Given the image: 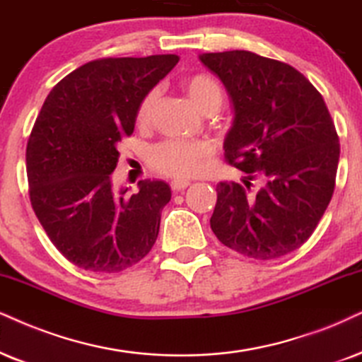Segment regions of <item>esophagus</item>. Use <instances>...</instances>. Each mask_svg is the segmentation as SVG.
<instances>
[{
    "label": "esophagus",
    "instance_id": "obj_1",
    "mask_svg": "<svg viewBox=\"0 0 362 362\" xmlns=\"http://www.w3.org/2000/svg\"><path fill=\"white\" fill-rule=\"evenodd\" d=\"M189 185H190L189 180H172V184H170L173 192L184 190V189H187V187H189Z\"/></svg>",
    "mask_w": 362,
    "mask_h": 362
}]
</instances>
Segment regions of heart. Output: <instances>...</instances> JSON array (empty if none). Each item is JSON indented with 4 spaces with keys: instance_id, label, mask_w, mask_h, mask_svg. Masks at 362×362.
Wrapping results in <instances>:
<instances>
[{
    "instance_id": "1",
    "label": "heart",
    "mask_w": 362,
    "mask_h": 362,
    "mask_svg": "<svg viewBox=\"0 0 362 362\" xmlns=\"http://www.w3.org/2000/svg\"><path fill=\"white\" fill-rule=\"evenodd\" d=\"M184 90L192 102L204 113H215L223 103V90L214 76L205 73L187 76L184 80ZM158 91L152 90L145 95L136 110V125L147 127L152 120L155 105H157ZM212 153V147L207 141H185L167 140L158 144L150 153V163L155 170L163 175L175 178H189L202 172L205 160Z\"/></svg>"
}]
</instances>
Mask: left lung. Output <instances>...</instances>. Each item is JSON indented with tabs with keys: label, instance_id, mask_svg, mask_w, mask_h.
<instances>
[{
	"label": "left lung",
	"instance_id": "left-lung-1",
	"mask_svg": "<svg viewBox=\"0 0 362 362\" xmlns=\"http://www.w3.org/2000/svg\"><path fill=\"white\" fill-rule=\"evenodd\" d=\"M199 59L234 108L226 158L262 182L252 195L221 182L210 227L245 257H282L309 239L331 202L341 148L329 110L303 73L277 59L244 49Z\"/></svg>",
	"mask_w": 362,
	"mask_h": 362
}]
</instances>
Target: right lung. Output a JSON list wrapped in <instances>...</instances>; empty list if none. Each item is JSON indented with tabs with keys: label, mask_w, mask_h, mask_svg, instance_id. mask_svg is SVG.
I'll use <instances>...</instances> for the list:
<instances>
[{
	"label": "right lung",
	"mask_w": 362,
	"mask_h": 362,
	"mask_svg": "<svg viewBox=\"0 0 362 362\" xmlns=\"http://www.w3.org/2000/svg\"><path fill=\"white\" fill-rule=\"evenodd\" d=\"M178 63L177 54L103 58L53 86L26 147L30 200L53 245L85 271H125L147 255L170 202L163 180L113 190L117 145L134 134L136 110Z\"/></svg>",
	"instance_id": "right-lung-1"
}]
</instances>
